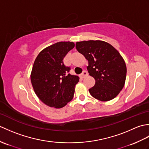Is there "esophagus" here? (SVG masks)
<instances>
[{
  "label": "esophagus",
  "mask_w": 149,
  "mask_h": 149,
  "mask_svg": "<svg viewBox=\"0 0 149 149\" xmlns=\"http://www.w3.org/2000/svg\"><path fill=\"white\" fill-rule=\"evenodd\" d=\"M88 75V72L84 70L83 72H82V74H81V78H84V77H86Z\"/></svg>",
  "instance_id": "34e87169"
}]
</instances>
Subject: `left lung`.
<instances>
[{
    "instance_id": "1",
    "label": "left lung",
    "mask_w": 149,
    "mask_h": 149,
    "mask_svg": "<svg viewBox=\"0 0 149 149\" xmlns=\"http://www.w3.org/2000/svg\"><path fill=\"white\" fill-rule=\"evenodd\" d=\"M75 47L88 61L87 69L95 79L89 89L91 95L108 101L118 95L124 86L127 68L120 53L109 43L100 40L77 42Z\"/></svg>"
}]
</instances>
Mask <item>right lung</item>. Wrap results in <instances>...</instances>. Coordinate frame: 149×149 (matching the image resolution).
I'll return each mask as SVG.
<instances>
[{
    "mask_svg": "<svg viewBox=\"0 0 149 149\" xmlns=\"http://www.w3.org/2000/svg\"><path fill=\"white\" fill-rule=\"evenodd\" d=\"M74 47L73 42H58L41 51L34 61L31 83L38 97L50 107L61 108L74 97L79 77L70 74L63 59Z\"/></svg>",
    "mask_w": 149,
    "mask_h": 149,
    "instance_id": "obj_1",
    "label": "right lung"
}]
</instances>
